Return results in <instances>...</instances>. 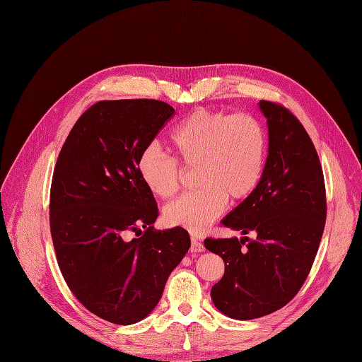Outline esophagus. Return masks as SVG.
Listing matches in <instances>:
<instances>
[{
	"label": "esophagus",
	"instance_id": "34e87169",
	"mask_svg": "<svg viewBox=\"0 0 362 362\" xmlns=\"http://www.w3.org/2000/svg\"><path fill=\"white\" fill-rule=\"evenodd\" d=\"M191 253H199V251H204V244L198 241L197 238H191Z\"/></svg>",
	"mask_w": 362,
	"mask_h": 362
}]
</instances>
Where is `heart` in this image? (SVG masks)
Instances as JSON below:
<instances>
[{
    "label": "heart",
    "instance_id": "b5f03b06",
    "mask_svg": "<svg viewBox=\"0 0 362 362\" xmlns=\"http://www.w3.org/2000/svg\"><path fill=\"white\" fill-rule=\"evenodd\" d=\"M170 148L183 165H195L199 187L167 204L164 220L197 233L222 214L228 197L241 201L257 189L268 158V134L253 115L202 107L176 125ZM137 171L156 197L168 198L177 191L180 165L156 144L140 152Z\"/></svg>",
    "mask_w": 362,
    "mask_h": 362
}]
</instances>
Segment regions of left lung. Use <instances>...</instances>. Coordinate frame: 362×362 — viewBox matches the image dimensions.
Masks as SVG:
<instances>
[{"label": "left lung", "mask_w": 362, "mask_h": 362, "mask_svg": "<svg viewBox=\"0 0 362 362\" xmlns=\"http://www.w3.org/2000/svg\"><path fill=\"white\" fill-rule=\"evenodd\" d=\"M269 153L257 189L222 225L256 238H207L225 262L211 288L214 306L235 320H255L286 306L302 288L322 238L327 199L322 167L309 134L288 109L260 100ZM249 243H247L246 241Z\"/></svg>", "instance_id": "8db88e82"}]
</instances>
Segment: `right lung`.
I'll return each mask as SVG.
<instances>
[{
	"instance_id": "obj_1",
	"label": "right lung",
	"mask_w": 362,
	"mask_h": 362,
	"mask_svg": "<svg viewBox=\"0 0 362 362\" xmlns=\"http://www.w3.org/2000/svg\"><path fill=\"white\" fill-rule=\"evenodd\" d=\"M173 115L153 99L94 103L53 171L50 230L60 272L80 303L109 322L148 317L191 245L183 228L152 226L158 207L137 171L140 152Z\"/></svg>"
}]
</instances>
